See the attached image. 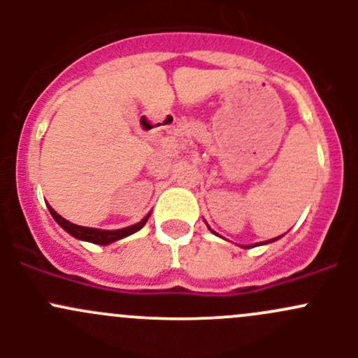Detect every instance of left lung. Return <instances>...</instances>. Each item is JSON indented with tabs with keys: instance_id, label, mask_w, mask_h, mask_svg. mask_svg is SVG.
<instances>
[{
	"instance_id": "obj_1",
	"label": "left lung",
	"mask_w": 358,
	"mask_h": 358,
	"mask_svg": "<svg viewBox=\"0 0 358 358\" xmlns=\"http://www.w3.org/2000/svg\"><path fill=\"white\" fill-rule=\"evenodd\" d=\"M277 239H279V237H275V239H270V241H268V243H273V241H277Z\"/></svg>"
}]
</instances>
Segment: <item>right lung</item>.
I'll return each instance as SVG.
<instances>
[{
    "label": "right lung",
    "mask_w": 358,
    "mask_h": 358,
    "mask_svg": "<svg viewBox=\"0 0 358 358\" xmlns=\"http://www.w3.org/2000/svg\"><path fill=\"white\" fill-rule=\"evenodd\" d=\"M48 209H50V213H52L53 218H55V222L59 223V225L62 227V229L66 230L67 234H71L72 237H76V239H79V241H86V243L100 244V246H107V244L114 243V241L124 239V237H128V236H131V234L138 232V230L142 229L143 225H145L147 220H149V216H150V215H147L145 218L142 220V222H138L136 225L126 227V229L100 230V229H90V227L76 225V223H71V222H67L66 218H62V216H60L59 213H57L55 209L52 208V206H48Z\"/></svg>",
    "instance_id": "right-lung-1"
}]
</instances>
